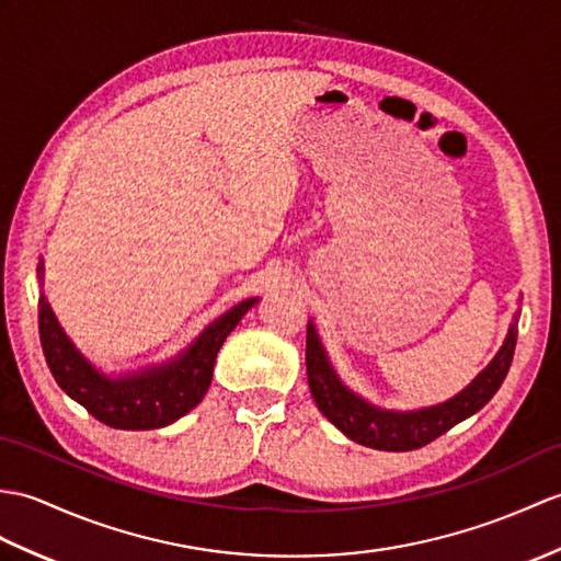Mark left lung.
Listing matches in <instances>:
<instances>
[{
	"label": "left lung",
	"mask_w": 561,
	"mask_h": 561,
	"mask_svg": "<svg viewBox=\"0 0 561 561\" xmlns=\"http://www.w3.org/2000/svg\"><path fill=\"white\" fill-rule=\"evenodd\" d=\"M518 312L510 328V334L497 351V356L490 360V366L468 385L463 392L454 399L437 403V407L421 411H385L377 409L366 399L351 392L334 373L332 363L324 351L316 324L308 322L306 336V370L310 394L316 399L320 413L342 430L358 445H366L382 451H411L430 445V442L445 435L457 423L466 421L468 415L480 411L494 397L500 385L510 373L516 334H518Z\"/></svg>",
	"instance_id": "1"
}]
</instances>
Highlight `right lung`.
Segmentation results:
<instances>
[{
    "instance_id": "obj_1",
    "label": "right lung",
    "mask_w": 561,
    "mask_h": 561,
    "mask_svg": "<svg viewBox=\"0 0 561 561\" xmlns=\"http://www.w3.org/2000/svg\"><path fill=\"white\" fill-rule=\"evenodd\" d=\"M43 272L41 260L37 267L41 286L45 279ZM255 304L257 298H245L239 306L229 308L225 316L207 324L174 360L119 377L102 375L81 356V351L64 334L45 294L37 301V324H41L47 366L64 392L104 425L116 430H154L179 421L181 415L198 407L213 382L217 351Z\"/></svg>"
}]
</instances>
